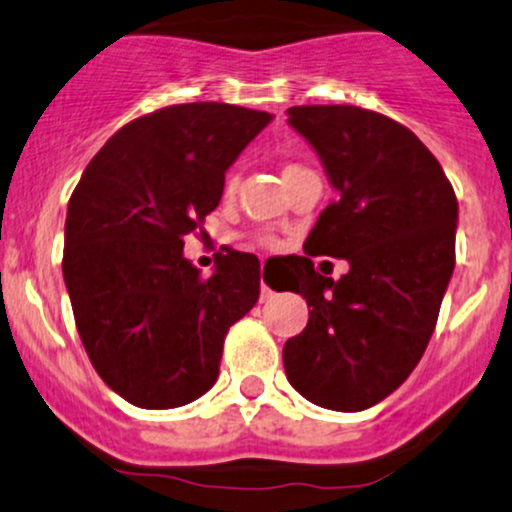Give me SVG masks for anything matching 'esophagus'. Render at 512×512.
Masks as SVG:
<instances>
[{
    "instance_id": "1",
    "label": "esophagus",
    "mask_w": 512,
    "mask_h": 512,
    "mask_svg": "<svg viewBox=\"0 0 512 512\" xmlns=\"http://www.w3.org/2000/svg\"><path fill=\"white\" fill-rule=\"evenodd\" d=\"M268 297H271V287H268V285L261 280V302L268 300Z\"/></svg>"
}]
</instances>
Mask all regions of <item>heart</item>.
<instances>
[{"mask_svg":"<svg viewBox=\"0 0 512 512\" xmlns=\"http://www.w3.org/2000/svg\"><path fill=\"white\" fill-rule=\"evenodd\" d=\"M295 169H300V166H297V164H287L285 169H283V176L290 174V171H295ZM234 188H237V174H234V171H232V174H227V179H225V193L232 195ZM263 241H271V239H263Z\"/></svg>","mask_w":512,"mask_h":512,"instance_id":"b5f03b06","label":"heart"}]
</instances>
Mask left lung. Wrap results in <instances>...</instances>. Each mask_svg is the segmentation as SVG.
<instances>
[{
  "instance_id": "8db88e82",
  "label": "left lung",
  "mask_w": 512,
  "mask_h": 512,
  "mask_svg": "<svg viewBox=\"0 0 512 512\" xmlns=\"http://www.w3.org/2000/svg\"><path fill=\"white\" fill-rule=\"evenodd\" d=\"M292 125L338 200L319 215L290 290L312 309L283 348L285 375L312 404L365 411L411 375L455 271L457 198L409 128L358 106H292ZM312 255L346 257L338 281Z\"/></svg>"
}]
</instances>
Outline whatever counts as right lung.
<instances>
[{
  "mask_svg": "<svg viewBox=\"0 0 512 512\" xmlns=\"http://www.w3.org/2000/svg\"><path fill=\"white\" fill-rule=\"evenodd\" d=\"M271 120L215 101L159 108L123 125L74 188L62 256L74 321L94 370L132 406L176 409L208 392L229 326L258 300L256 256L232 251L203 278L183 237Z\"/></svg>",
  "mask_w": 512,
  "mask_h": 512,
  "instance_id": "obj_1",
  "label": "right lung"
}]
</instances>
